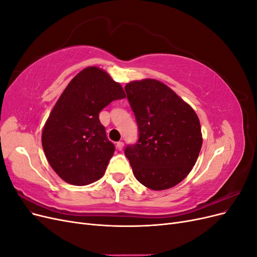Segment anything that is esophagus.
<instances>
[{
	"instance_id": "1",
	"label": "esophagus",
	"mask_w": 257,
	"mask_h": 257,
	"mask_svg": "<svg viewBox=\"0 0 257 257\" xmlns=\"http://www.w3.org/2000/svg\"><path fill=\"white\" fill-rule=\"evenodd\" d=\"M123 146H124V144L122 142H118V143H116V145H115L116 149H118L119 151H121L123 149Z\"/></svg>"
}]
</instances>
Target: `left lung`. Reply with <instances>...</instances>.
<instances>
[{"label":"left lung","instance_id":"1","mask_svg":"<svg viewBox=\"0 0 257 257\" xmlns=\"http://www.w3.org/2000/svg\"><path fill=\"white\" fill-rule=\"evenodd\" d=\"M138 125V141L124 153L137 180L154 191L177 185L195 165L203 145L193 108L155 79L124 87Z\"/></svg>","mask_w":257,"mask_h":257}]
</instances>
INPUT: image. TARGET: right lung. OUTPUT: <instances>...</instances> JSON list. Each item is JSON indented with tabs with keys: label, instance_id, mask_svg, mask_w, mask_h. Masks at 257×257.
Returning a JSON list of instances; mask_svg holds the SVG:
<instances>
[{
	"label": "right lung",
	"instance_id": "obj_1",
	"mask_svg": "<svg viewBox=\"0 0 257 257\" xmlns=\"http://www.w3.org/2000/svg\"><path fill=\"white\" fill-rule=\"evenodd\" d=\"M124 97L121 84L95 66L82 69L67 84L42 134L46 158L65 182L87 185L103 177L114 145L98 115L112 100Z\"/></svg>",
	"mask_w": 257,
	"mask_h": 257
}]
</instances>
